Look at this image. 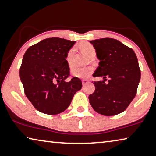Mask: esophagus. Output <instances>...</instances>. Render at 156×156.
Wrapping results in <instances>:
<instances>
[{"mask_svg": "<svg viewBox=\"0 0 156 156\" xmlns=\"http://www.w3.org/2000/svg\"><path fill=\"white\" fill-rule=\"evenodd\" d=\"M88 83H89V81H88L87 80H82V83H83V86L85 85H87Z\"/></svg>", "mask_w": 156, "mask_h": 156, "instance_id": "esophagus-1", "label": "esophagus"}]
</instances>
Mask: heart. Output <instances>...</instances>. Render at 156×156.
<instances>
[{
  "label": "heart",
  "instance_id": "1",
  "mask_svg": "<svg viewBox=\"0 0 156 156\" xmlns=\"http://www.w3.org/2000/svg\"><path fill=\"white\" fill-rule=\"evenodd\" d=\"M80 48L85 54H87L90 57L94 58L96 55V50L94 46L88 43H84L80 45ZM76 52V48H72L69 50L67 53L66 60L67 64L69 66H72L73 64V56ZM93 72V69L92 67H79L75 66L71 69V73L72 76L76 78L86 79L89 78Z\"/></svg>",
  "mask_w": 156,
  "mask_h": 156
}]
</instances>
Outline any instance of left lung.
<instances>
[{
    "label": "left lung",
    "instance_id": "left-lung-1",
    "mask_svg": "<svg viewBox=\"0 0 156 156\" xmlns=\"http://www.w3.org/2000/svg\"><path fill=\"white\" fill-rule=\"evenodd\" d=\"M99 62L93 77H102L94 82L95 90L89 96L96 112L106 116L122 113L136 96L141 71L132 49L113 38L90 41ZM108 79L106 84L105 81Z\"/></svg>",
    "mask_w": 156,
    "mask_h": 156
}]
</instances>
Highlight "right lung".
<instances>
[{
	"label": "right lung",
	"mask_w": 156,
	"mask_h": 156,
	"mask_svg": "<svg viewBox=\"0 0 156 156\" xmlns=\"http://www.w3.org/2000/svg\"><path fill=\"white\" fill-rule=\"evenodd\" d=\"M60 38L44 39L27 49L20 76L25 94L35 108L48 115L63 112L82 88L80 78L70 76L66 57L75 44Z\"/></svg>",
	"instance_id": "right-lung-1"
}]
</instances>
